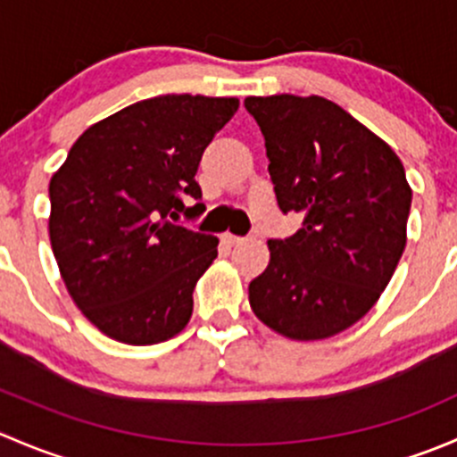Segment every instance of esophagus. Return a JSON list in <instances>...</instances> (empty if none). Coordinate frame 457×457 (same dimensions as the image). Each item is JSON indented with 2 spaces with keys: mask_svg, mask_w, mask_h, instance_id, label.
Instances as JSON below:
<instances>
[{
  "mask_svg": "<svg viewBox=\"0 0 457 457\" xmlns=\"http://www.w3.org/2000/svg\"><path fill=\"white\" fill-rule=\"evenodd\" d=\"M223 241L228 243V245H241V243H245L247 238H243V237H237V234H223Z\"/></svg>",
  "mask_w": 457,
  "mask_h": 457,
  "instance_id": "1",
  "label": "esophagus"
}]
</instances>
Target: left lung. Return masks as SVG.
<instances>
[{
    "mask_svg": "<svg viewBox=\"0 0 457 457\" xmlns=\"http://www.w3.org/2000/svg\"><path fill=\"white\" fill-rule=\"evenodd\" d=\"M265 137L283 212L303 214L285 241H267L270 265L250 283L258 320L298 343L340 334L389 285L411 207L398 154L325 96H247Z\"/></svg>",
    "mask_w": 457,
    "mask_h": 457,
    "instance_id": "8db88e82",
    "label": "left lung"
}]
</instances>
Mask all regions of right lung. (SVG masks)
<instances>
[{
  "instance_id": "add662e5",
  "label": "right lung",
  "mask_w": 457,
  "mask_h": 457,
  "mask_svg": "<svg viewBox=\"0 0 457 457\" xmlns=\"http://www.w3.org/2000/svg\"><path fill=\"white\" fill-rule=\"evenodd\" d=\"M237 110V96L137 101L92 123L50 179L59 274L108 338L143 347L190 322L192 292L219 254V238L174 220L203 212L181 195L201 199L195 174L203 150Z\"/></svg>"
}]
</instances>
